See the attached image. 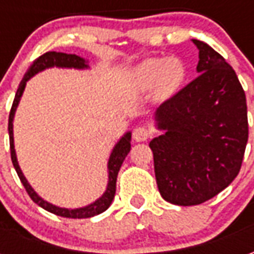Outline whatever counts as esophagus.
<instances>
[{"instance_id": "esophagus-1", "label": "esophagus", "mask_w": 254, "mask_h": 254, "mask_svg": "<svg viewBox=\"0 0 254 254\" xmlns=\"http://www.w3.org/2000/svg\"><path fill=\"white\" fill-rule=\"evenodd\" d=\"M149 137V132L147 127H137L133 129V140L141 143V141H147Z\"/></svg>"}]
</instances>
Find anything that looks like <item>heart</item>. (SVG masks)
Wrapping results in <instances>:
<instances>
[{
	"label": "heart",
	"mask_w": 254,
	"mask_h": 254,
	"mask_svg": "<svg viewBox=\"0 0 254 254\" xmlns=\"http://www.w3.org/2000/svg\"><path fill=\"white\" fill-rule=\"evenodd\" d=\"M184 77V66L171 58H149L134 70V83L141 91L156 87L159 96H169L177 89Z\"/></svg>",
	"instance_id": "heart-1"
}]
</instances>
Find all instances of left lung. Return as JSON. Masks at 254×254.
<instances>
[{
  "mask_svg": "<svg viewBox=\"0 0 254 254\" xmlns=\"http://www.w3.org/2000/svg\"><path fill=\"white\" fill-rule=\"evenodd\" d=\"M198 73L155 111L162 134L151 140L156 184L166 201L197 205L240 173L248 143L245 92L234 69L197 39Z\"/></svg>",
  "mask_w": 254,
  "mask_h": 254,
  "instance_id": "8db88e82",
  "label": "left lung"
}]
</instances>
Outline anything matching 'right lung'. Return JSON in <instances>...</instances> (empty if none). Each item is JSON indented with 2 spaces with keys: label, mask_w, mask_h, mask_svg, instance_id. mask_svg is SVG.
Returning <instances> with one entry per match:
<instances>
[{
  "label": "right lung",
  "mask_w": 254,
  "mask_h": 254,
  "mask_svg": "<svg viewBox=\"0 0 254 254\" xmlns=\"http://www.w3.org/2000/svg\"><path fill=\"white\" fill-rule=\"evenodd\" d=\"M66 67V69H88V61H85L84 58L78 57L76 54H66V53H57V52H49L45 53L43 56L39 58H36L34 64L31 65L30 69L27 70L24 74V77L20 83L16 96H14L13 105L9 113V124H8V130H9V143H10V158H12V163L13 167L16 169V173L19 176L20 181L24 185L25 190L30 194L32 198V201L36 202L39 207L43 209H46L49 212L58 215V216H64V218H73V219H81V218H91L95 215H99V213L105 212L107 208L110 207L113 198L116 196V185H117V176H118V171L121 169V165L124 163V160L127 158V155L130 151V140H132V132H127L122 136L118 143L114 145V148L111 151L110 158L107 162V171H109V181H107V188H106L105 193L95 200L94 202H91L88 205L81 208H63L54 205L52 202L43 200L35 190L34 188L31 187L30 182L27 181V178L23 174V171L20 169L19 162H17V156H16V149H14V140H13V118L16 109L20 103V99L23 96L24 92L25 85L27 81L30 80L32 76H35L36 73L42 72L45 69L49 67Z\"/></svg>",
  "instance_id": "1"
}]
</instances>
